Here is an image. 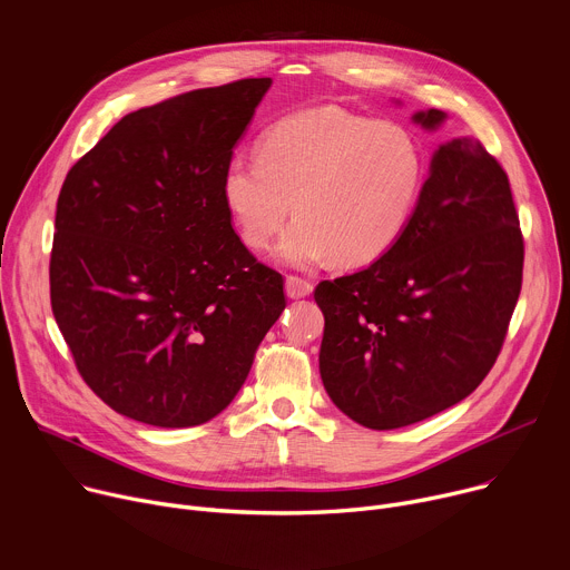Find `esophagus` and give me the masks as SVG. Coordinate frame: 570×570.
Segmentation results:
<instances>
[{
  "mask_svg": "<svg viewBox=\"0 0 570 570\" xmlns=\"http://www.w3.org/2000/svg\"><path fill=\"white\" fill-rule=\"evenodd\" d=\"M311 291H313V284H311L308 279H304V277H295V275L286 277V295H288L291 299L306 297V295H311Z\"/></svg>",
  "mask_w": 570,
  "mask_h": 570,
  "instance_id": "1",
  "label": "esophagus"
}]
</instances>
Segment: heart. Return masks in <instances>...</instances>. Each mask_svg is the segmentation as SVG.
Instances as JSON below:
<instances>
[{"label":"heart","instance_id":"1","mask_svg":"<svg viewBox=\"0 0 570 570\" xmlns=\"http://www.w3.org/2000/svg\"><path fill=\"white\" fill-rule=\"evenodd\" d=\"M426 178L417 137L394 121L313 108L275 121L257 155L223 171L225 209L250 248L277 243V259L311 268L334 257L356 268L379 262L409 229Z\"/></svg>","mask_w":570,"mask_h":570}]
</instances>
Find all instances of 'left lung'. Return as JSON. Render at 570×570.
<instances>
[{"label":"left lung","instance_id":"left-lung-1","mask_svg":"<svg viewBox=\"0 0 570 570\" xmlns=\"http://www.w3.org/2000/svg\"><path fill=\"white\" fill-rule=\"evenodd\" d=\"M413 119L435 128L444 112ZM521 282L523 234L508 174L478 139L442 144L396 246L313 291L324 315V390L374 431L451 409L494 367Z\"/></svg>","mask_w":570,"mask_h":570}]
</instances>
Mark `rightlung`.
Instances as JSON below:
<instances>
[{
  "label": "right lung",
  "mask_w": 570,
  "mask_h": 570,
  "mask_svg": "<svg viewBox=\"0 0 570 570\" xmlns=\"http://www.w3.org/2000/svg\"><path fill=\"white\" fill-rule=\"evenodd\" d=\"M271 83L240 78L130 112L62 183L51 311L78 374L119 415L209 422L286 306L284 277L243 246L220 194Z\"/></svg>",
  "instance_id": "1"
}]
</instances>
